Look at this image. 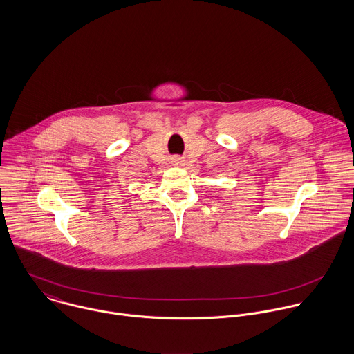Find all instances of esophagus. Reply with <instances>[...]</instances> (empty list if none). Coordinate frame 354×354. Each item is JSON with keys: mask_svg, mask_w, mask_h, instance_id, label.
Wrapping results in <instances>:
<instances>
[{"mask_svg": "<svg viewBox=\"0 0 354 354\" xmlns=\"http://www.w3.org/2000/svg\"><path fill=\"white\" fill-rule=\"evenodd\" d=\"M173 162H174V165H178V163H180V159H178V158H176Z\"/></svg>", "mask_w": 354, "mask_h": 354, "instance_id": "esophagus-1", "label": "esophagus"}]
</instances>
